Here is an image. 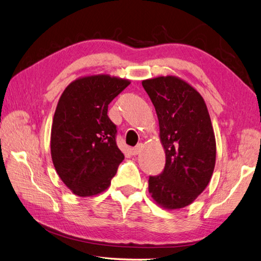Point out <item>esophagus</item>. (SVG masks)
Returning a JSON list of instances; mask_svg holds the SVG:
<instances>
[{"label": "esophagus", "mask_w": 261, "mask_h": 261, "mask_svg": "<svg viewBox=\"0 0 261 261\" xmlns=\"http://www.w3.org/2000/svg\"><path fill=\"white\" fill-rule=\"evenodd\" d=\"M142 148H143V145H142V143H139L138 145H136L135 148H132V150H131V152H132V154L133 155H138L140 152L142 151Z\"/></svg>", "instance_id": "1"}]
</instances>
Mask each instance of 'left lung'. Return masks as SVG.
I'll return each mask as SVG.
<instances>
[{
    "label": "left lung",
    "mask_w": 261,
    "mask_h": 261,
    "mask_svg": "<svg viewBox=\"0 0 261 261\" xmlns=\"http://www.w3.org/2000/svg\"><path fill=\"white\" fill-rule=\"evenodd\" d=\"M154 106L165 151L161 174L149 177V193L166 210L194 202L208 185L216 142L203 97L184 80L166 76L143 80Z\"/></svg>",
    "instance_id": "left-lung-1"
}]
</instances>
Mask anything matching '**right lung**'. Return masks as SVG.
Returning a JSON list of instances; mask_svg holds the SVG:
<instances>
[{"label":"right lung","instance_id":"add662e5","mask_svg":"<svg viewBox=\"0 0 261 261\" xmlns=\"http://www.w3.org/2000/svg\"><path fill=\"white\" fill-rule=\"evenodd\" d=\"M129 85V80L108 75L84 77L68 85L59 98L51 125V160L73 194L86 197L103 192L123 161L108 105Z\"/></svg>","mask_w":261,"mask_h":261}]
</instances>
